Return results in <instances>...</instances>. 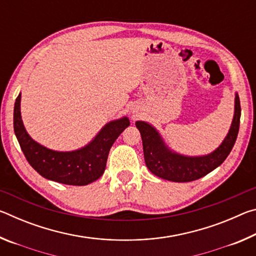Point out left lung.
I'll use <instances>...</instances> for the list:
<instances>
[{"label": "left lung", "mask_w": 256, "mask_h": 256, "mask_svg": "<svg viewBox=\"0 0 256 256\" xmlns=\"http://www.w3.org/2000/svg\"><path fill=\"white\" fill-rule=\"evenodd\" d=\"M240 102L235 92V110L230 128L218 148L203 156H185L172 150L152 125L136 120L144 144V162L148 170L160 178L185 183L201 178L222 164L230 154L240 130Z\"/></svg>", "instance_id": "8db88e82"}]
</instances>
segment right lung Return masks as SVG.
I'll return each mask as SVG.
<instances>
[{
	"label": "right lung",
	"mask_w": 256,
	"mask_h": 256,
	"mask_svg": "<svg viewBox=\"0 0 256 256\" xmlns=\"http://www.w3.org/2000/svg\"><path fill=\"white\" fill-rule=\"evenodd\" d=\"M20 102L21 92L14 104V128L26 159L42 177L66 185L84 186L97 180L105 172L112 146L130 125L126 116L110 120L82 148L56 151L40 144L26 131L21 118Z\"/></svg>",
	"instance_id": "add662e5"
}]
</instances>
